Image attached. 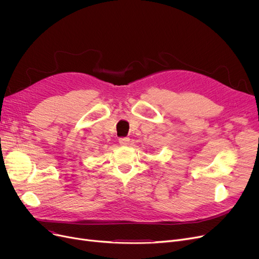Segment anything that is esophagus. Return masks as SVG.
Segmentation results:
<instances>
[{
    "instance_id": "1",
    "label": "esophagus",
    "mask_w": 259,
    "mask_h": 259,
    "mask_svg": "<svg viewBox=\"0 0 259 259\" xmlns=\"http://www.w3.org/2000/svg\"><path fill=\"white\" fill-rule=\"evenodd\" d=\"M118 143L121 145V146H128L130 144V139L129 138H120L118 140Z\"/></svg>"
}]
</instances>
